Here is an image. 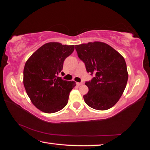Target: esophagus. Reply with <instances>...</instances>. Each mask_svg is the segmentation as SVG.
Masks as SVG:
<instances>
[{"label": "esophagus", "mask_w": 150, "mask_h": 150, "mask_svg": "<svg viewBox=\"0 0 150 150\" xmlns=\"http://www.w3.org/2000/svg\"><path fill=\"white\" fill-rule=\"evenodd\" d=\"M83 83H77V85H78V86H80V85H83Z\"/></svg>", "instance_id": "obj_1"}]
</instances>
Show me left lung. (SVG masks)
<instances>
[{"label": "left lung", "instance_id": "1", "mask_svg": "<svg viewBox=\"0 0 150 150\" xmlns=\"http://www.w3.org/2000/svg\"><path fill=\"white\" fill-rule=\"evenodd\" d=\"M77 55L86 69L95 74L85 85L88 92L83 96L88 106L98 110L112 107L124 93L128 74L124 58L114 48L100 42L75 45Z\"/></svg>", "mask_w": 150, "mask_h": 150}]
</instances>
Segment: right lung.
Here are the masks:
<instances>
[{"instance_id": "1", "label": "right lung", "mask_w": 150, "mask_h": 150, "mask_svg": "<svg viewBox=\"0 0 150 150\" xmlns=\"http://www.w3.org/2000/svg\"><path fill=\"white\" fill-rule=\"evenodd\" d=\"M75 45L59 42L47 43L37 50L26 62L24 85L35 107L45 113H54L67 105L75 81L62 79L64 60L72 54Z\"/></svg>"}]
</instances>
